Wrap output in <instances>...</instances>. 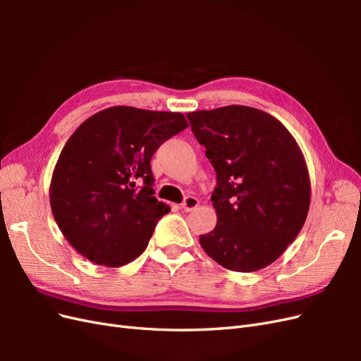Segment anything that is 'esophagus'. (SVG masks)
Wrapping results in <instances>:
<instances>
[{
    "label": "esophagus",
    "instance_id": "1",
    "mask_svg": "<svg viewBox=\"0 0 361 361\" xmlns=\"http://www.w3.org/2000/svg\"><path fill=\"white\" fill-rule=\"evenodd\" d=\"M180 206L185 212H192L195 207L199 206V199L192 197V195H188V197H185V200L182 202Z\"/></svg>",
    "mask_w": 361,
    "mask_h": 361
}]
</instances>
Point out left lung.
I'll use <instances>...</instances> for the list:
<instances>
[{
	"mask_svg": "<svg viewBox=\"0 0 361 361\" xmlns=\"http://www.w3.org/2000/svg\"><path fill=\"white\" fill-rule=\"evenodd\" d=\"M216 173V226L200 235L221 267L253 272L283 255L307 218L310 179L304 157L276 117L228 105L187 114Z\"/></svg>",
	"mask_w": 361,
	"mask_h": 361,
	"instance_id": "8db88e82",
	"label": "left lung"
}]
</instances>
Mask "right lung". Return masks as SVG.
<instances>
[{"label": "right lung", "mask_w": 361, "mask_h": 361, "mask_svg": "<svg viewBox=\"0 0 361 361\" xmlns=\"http://www.w3.org/2000/svg\"><path fill=\"white\" fill-rule=\"evenodd\" d=\"M188 126L180 113L111 106L64 145L52 173V215L69 244L97 265L122 267L146 250L162 215L150 159Z\"/></svg>", "instance_id": "obj_1"}]
</instances>
